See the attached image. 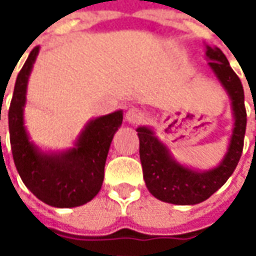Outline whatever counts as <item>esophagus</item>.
<instances>
[{
	"instance_id": "obj_1",
	"label": "esophagus",
	"mask_w": 256,
	"mask_h": 256,
	"mask_svg": "<svg viewBox=\"0 0 256 256\" xmlns=\"http://www.w3.org/2000/svg\"><path fill=\"white\" fill-rule=\"evenodd\" d=\"M145 118V112L139 106H130L126 112V122L130 124H138Z\"/></svg>"
}]
</instances>
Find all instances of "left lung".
Segmentation results:
<instances>
[{
	"mask_svg": "<svg viewBox=\"0 0 256 256\" xmlns=\"http://www.w3.org/2000/svg\"><path fill=\"white\" fill-rule=\"evenodd\" d=\"M209 65L230 93L236 117L230 146L222 163L209 172H194L178 164L168 152V148L154 138L146 128H138L139 157L142 172L150 192L162 202L174 204H197L218 191L234 172L243 151L246 132L244 92L240 78L231 70L226 54L220 48L208 47Z\"/></svg>",
	"mask_w": 256,
	"mask_h": 256,
	"instance_id": "1",
	"label": "left lung"
}]
</instances>
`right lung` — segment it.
<instances>
[{"instance_id":"1","label":"right lung","mask_w":256,"mask_h":256,"mask_svg":"<svg viewBox=\"0 0 256 256\" xmlns=\"http://www.w3.org/2000/svg\"><path fill=\"white\" fill-rule=\"evenodd\" d=\"M36 54L38 47H34L18 74L8 108L13 160L24 184L41 202L54 208L81 206L102 186L106 156L114 133L122 126L123 112L117 111L90 122L71 151L60 156L41 154L29 142L24 128L26 84Z\"/></svg>"}]
</instances>
